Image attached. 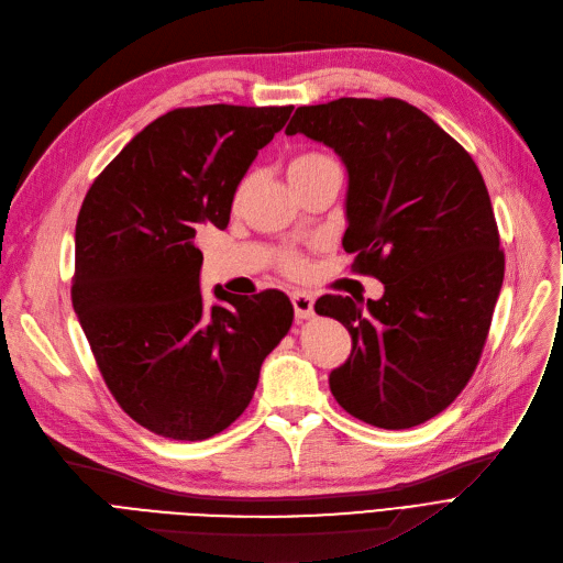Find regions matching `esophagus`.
Segmentation results:
<instances>
[{
  "instance_id": "1",
  "label": "esophagus",
  "mask_w": 563,
  "mask_h": 563,
  "mask_svg": "<svg viewBox=\"0 0 563 563\" xmlns=\"http://www.w3.org/2000/svg\"><path fill=\"white\" fill-rule=\"evenodd\" d=\"M290 302H292V309H295V318L309 320V318L316 316V311H313V297L309 292H302V290L290 292Z\"/></svg>"
}]
</instances>
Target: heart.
<instances>
[{"instance_id":"obj_1","label":"heart","mask_w":563,"mask_h":563,"mask_svg":"<svg viewBox=\"0 0 563 563\" xmlns=\"http://www.w3.org/2000/svg\"><path fill=\"white\" fill-rule=\"evenodd\" d=\"M329 163H334V158L322 154V152H313V150H311V152L297 154V156H292L290 163H288V179H290V184H292V181L307 177L309 173H313V170H318V168H322V165H329ZM245 186H247V181H243L239 190H243ZM282 268H284L286 273H297V271L302 268V266H300V258L292 256V254H284V256H282Z\"/></svg>"}]
</instances>
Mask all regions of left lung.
I'll list each match as a JSON object with an SVG mask.
<instances>
[{"mask_svg":"<svg viewBox=\"0 0 563 563\" xmlns=\"http://www.w3.org/2000/svg\"><path fill=\"white\" fill-rule=\"evenodd\" d=\"M286 134L332 147L347 170L343 247L384 284L379 300L322 295L352 352L329 375L354 418L407 429L441 413L473 377L505 279L482 173L450 134L402 99L300 107Z\"/></svg>","mask_w":563,"mask_h":563,"instance_id":"1","label":"left lung"}]
</instances>
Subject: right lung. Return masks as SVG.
I'll return each mask as SVG.
<instances>
[{
  "label": "right lung",
  "mask_w": 563,
  "mask_h": 563,
  "mask_svg": "<svg viewBox=\"0 0 563 563\" xmlns=\"http://www.w3.org/2000/svg\"><path fill=\"white\" fill-rule=\"evenodd\" d=\"M292 107L209 104L156 118L107 165L75 231L73 307L118 405L150 432L205 441L250 405L292 324L282 290H200L195 236L229 224L234 192Z\"/></svg>",
  "instance_id": "obj_1"
}]
</instances>
